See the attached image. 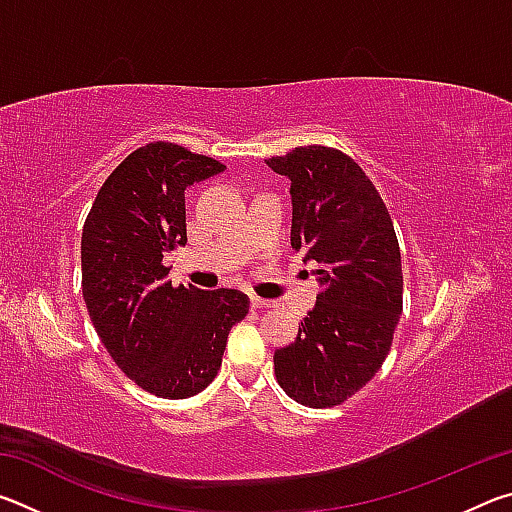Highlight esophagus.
Wrapping results in <instances>:
<instances>
[{
  "mask_svg": "<svg viewBox=\"0 0 512 512\" xmlns=\"http://www.w3.org/2000/svg\"><path fill=\"white\" fill-rule=\"evenodd\" d=\"M250 305H253L255 309H264V307H273L275 302L273 300H266V298H259V296H253V298H250Z\"/></svg>",
  "mask_w": 512,
  "mask_h": 512,
  "instance_id": "esophagus-1",
  "label": "esophagus"
}]
</instances>
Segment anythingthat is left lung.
I'll return each instance as SVG.
<instances>
[{"mask_svg": "<svg viewBox=\"0 0 512 512\" xmlns=\"http://www.w3.org/2000/svg\"><path fill=\"white\" fill-rule=\"evenodd\" d=\"M266 164L291 180V246L318 264L320 282L298 339L275 350V377L296 402L327 409L366 386L391 350L402 314L400 244L350 155L311 144Z\"/></svg>", "mask_w": 512, "mask_h": 512, "instance_id": "1", "label": "left lung"}]
</instances>
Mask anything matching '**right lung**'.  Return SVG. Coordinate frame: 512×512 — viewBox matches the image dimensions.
I'll return each mask as SVG.
<instances>
[{
	"instance_id": "obj_1",
	"label": "right lung",
	"mask_w": 512,
	"mask_h": 512,
	"mask_svg": "<svg viewBox=\"0 0 512 512\" xmlns=\"http://www.w3.org/2000/svg\"><path fill=\"white\" fill-rule=\"evenodd\" d=\"M225 167L171 142L133 151L110 173L83 225V300L112 361L158 397L210 386L250 300L237 289L171 287L164 257L187 244L185 189Z\"/></svg>"
}]
</instances>
